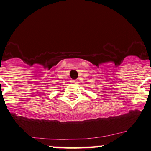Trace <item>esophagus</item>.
Returning a JSON list of instances; mask_svg holds the SVG:
<instances>
[{
	"instance_id": "esophagus-1",
	"label": "esophagus",
	"mask_w": 151,
	"mask_h": 151,
	"mask_svg": "<svg viewBox=\"0 0 151 151\" xmlns=\"http://www.w3.org/2000/svg\"><path fill=\"white\" fill-rule=\"evenodd\" d=\"M71 83H73V84H77L78 83V81H76V80H71Z\"/></svg>"
}]
</instances>
